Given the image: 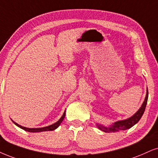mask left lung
<instances>
[{
    "mask_svg": "<svg viewBox=\"0 0 158 158\" xmlns=\"http://www.w3.org/2000/svg\"><path fill=\"white\" fill-rule=\"evenodd\" d=\"M147 100H148V89L147 91V95H146V98L144 101H143L142 106H141L139 110L134 115L132 116L130 118L125 119V120H121L118 121L117 123H115L114 125H111L110 127H104L103 125H99L98 124V127L100 130H101L102 131H104L106 133H114L117 131H125L131 128V127H133L135 124H136L140 120V119L142 117L143 112H144L147 103Z\"/></svg>",
    "mask_w": 158,
    "mask_h": 158,
    "instance_id": "left-lung-1",
    "label": "left lung"
}]
</instances>
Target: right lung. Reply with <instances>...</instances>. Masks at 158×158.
Here are the masks:
<instances>
[{
    "mask_svg": "<svg viewBox=\"0 0 158 158\" xmlns=\"http://www.w3.org/2000/svg\"><path fill=\"white\" fill-rule=\"evenodd\" d=\"M65 117V111L63 114V115L62 116L61 118L59 119L58 121L57 122V123H54L53 125H49V126H47V127H40V128H28V127H23V126H21V125H19V124L16 123L15 122H14V123L18 127H19L20 128L25 130V131H27V132H31V133H35V132H43V131H54V130H55L56 128H57V127H59V125H60V123L63 122V119H64Z\"/></svg>",
    "mask_w": 158,
    "mask_h": 158,
    "instance_id": "obj_1",
    "label": "right lung"
}]
</instances>
